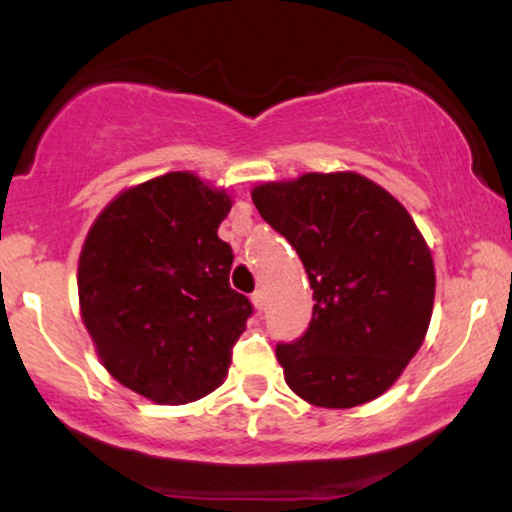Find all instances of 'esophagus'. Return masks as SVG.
<instances>
[{"instance_id": "obj_1", "label": "esophagus", "mask_w": 512, "mask_h": 512, "mask_svg": "<svg viewBox=\"0 0 512 512\" xmlns=\"http://www.w3.org/2000/svg\"><path fill=\"white\" fill-rule=\"evenodd\" d=\"M250 298H252V305H255L257 310L264 308V291H255Z\"/></svg>"}]
</instances>
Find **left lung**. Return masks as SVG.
Segmentation results:
<instances>
[{"label": "left lung", "mask_w": 512, "mask_h": 512, "mask_svg": "<svg viewBox=\"0 0 512 512\" xmlns=\"http://www.w3.org/2000/svg\"><path fill=\"white\" fill-rule=\"evenodd\" d=\"M257 211L296 248L313 289L308 330L276 344L286 385L315 407L380 397L424 344L433 257L409 211L358 173H305L252 190Z\"/></svg>", "instance_id": "obj_1"}]
</instances>
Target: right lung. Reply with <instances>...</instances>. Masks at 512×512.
Instances as JSON below:
<instances>
[{
	"label": "right lung",
	"mask_w": 512,
	"mask_h": 512,
	"mask_svg": "<svg viewBox=\"0 0 512 512\" xmlns=\"http://www.w3.org/2000/svg\"><path fill=\"white\" fill-rule=\"evenodd\" d=\"M228 211L226 192L178 170L117 195L86 236L81 320L105 370L158 404L214 392L252 315L228 284Z\"/></svg>",
	"instance_id": "right-lung-1"
}]
</instances>
